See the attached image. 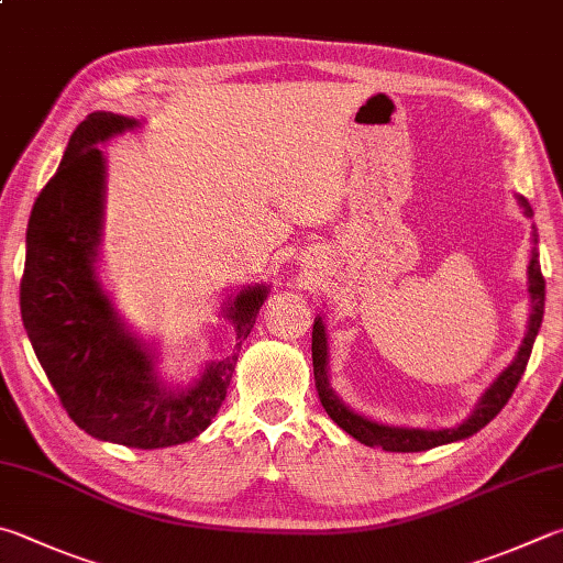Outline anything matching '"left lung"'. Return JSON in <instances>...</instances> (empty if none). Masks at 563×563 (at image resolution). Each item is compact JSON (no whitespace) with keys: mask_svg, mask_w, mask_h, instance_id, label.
<instances>
[{"mask_svg":"<svg viewBox=\"0 0 563 563\" xmlns=\"http://www.w3.org/2000/svg\"><path fill=\"white\" fill-rule=\"evenodd\" d=\"M519 209L527 219L534 217L529 201L525 197H519ZM534 229V227H531ZM531 255H529V265H527V278H529V302H531V312H529V322H527V334L522 344H519V352L515 354V360L509 362L499 372L497 379L489 384L483 396L477 398V404L473 411H470L467 418L451 426V428H413V426H388L382 421H374V418H366L362 413H356L354 408L346 406L330 384V346H327V327L322 314L314 317V327H312V366H314V386H317V396H320L322 408L327 416L342 428V431L350 433L356 441L369 445V448H384L388 453H421V451H431V448L438 445H448V443H457L465 441V438L475 435L477 431L493 421V418L503 411L505 404L509 401V396L515 394V388L522 379V374L527 369L531 346H534V340L539 334L541 327V317H544V275H541V265H539V251H537V229L531 231Z\"/></svg>","mask_w":563,"mask_h":563,"instance_id":"obj_1","label":"left lung"}]
</instances>
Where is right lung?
<instances>
[{"label":"right lung","instance_id":"obj_1","mask_svg":"<svg viewBox=\"0 0 563 563\" xmlns=\"http://www.w3.org/2000/svg\"><path fill=\"white\" fill-rule=\"evenodd\" d=\"M137 128L135 118L98 110L70 135L29 219L19 298L36 360L74 423L98 441L155 451L207 431L271 285H243L223 300L221 317L236 334L231 356L203 364L189 382L159 374V344L122 320L98 273L108 189L98 145Z\"/></svg>","mask_w":563,"mask_h":563}]
</instances>
